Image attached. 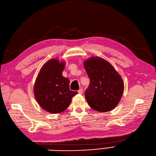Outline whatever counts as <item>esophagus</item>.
I'll return each mask as SVG.
<instances>
[{"label":"esophagus","instance_id":"obj_1","mask_svg":"<svg viewBox=\"0 0 156 156\" xmlns=\"http://www.w3.org/2000/svg\"><path fill=\"white\" fill-rule=\"evenodd\" d=\"M78 92L80 94H82L83 93V89H79V90L78 91Z\"/></svg>","mask_w":156,"mask_h":156}]
</instances>
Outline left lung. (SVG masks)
Segmentation results:
<instances>
[{"mask_svg": "<svg viewBox=\"0 0 156 156\" xmlns=\"http://www.w3.org/2000/svg\"><path fill=\"white\" fill-rule=\"evenodd\" d=\"M90 79L85 96L94 110L107 112L118 105L124 92V83L114 67L106 60L91 57L84 62Z\"/></svg>", "mask_w": 156, "mask_h": 156, "instance_id": "8db88e82", "label": "left lung"}]
</instances>
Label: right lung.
<instances>
[{"label": "right lung", "instance_id": "obj_1", "mask_svg": "<svg viewBox=\"0 0 156 156\" xmlns=\"http://www.w3.org/2000/svg\"><path fill=\"white\" fill-rule=\"evenodd\" d=\"M65 63L51 59L41 69L34 87L35 98L47 112L58 113L69 106L72 98L78 94L69 89V80L62 76Z\"/></svg>", "mask_w": 156, "mask_h": 156}]
</instances>
